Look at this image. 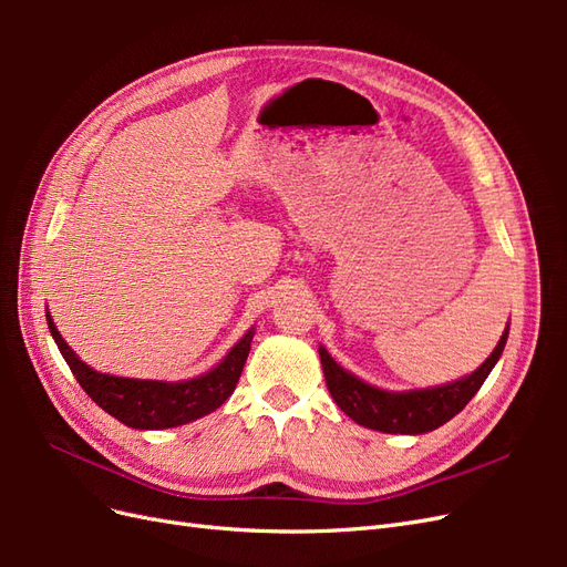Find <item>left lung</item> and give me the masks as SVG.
Instances as JSON below:
<instances>
[{
    "label": "left lung",
    "mask_w": 567,
    "mask_h": 567,
    "mask_svg": "<svg viewBox=\"0 0 567 567\" xmlns=\"http://www.w3.org/2000/svg\"><path fill=\"white\" fill-rule=\"evenodd\" d=\"M506 338L508 326L499 338V346L494 348V352L471 375H463L461 381L447 385L409 392H388L359 381L357 375L336 364L326 348H319V357L331 398L354 423L392 435H421L431 433L435 427L454 419L475 398V392L485 383L494 364L499 362Z\"/></svg>",
    "instance_id": "1"
}]
</instances>
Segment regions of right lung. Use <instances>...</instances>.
I'll return each mask as SVG.
<instances>
[{
  "label": "right lung",
  "mask_w": 567,
  "mask_h": 567,
  "mask_svg": "<svg viewBox=\"0 0 567 567\" xmlns=\"http://www.w3.org/2000/svg\"><path fill=\"white\" fill-rule=\"evenodd\" d=\"M47 323L82 390L87 392L106 414L130 427H140V431H163V427L192 423L225 404L238 383V375L244 371L250 352V340L255 333L250 329L213 371L198 375V379L165 383L123 379V375L99 373L90 369L71 348H68V342L61 338L56 323L49 312Z\"/></svg>",
  "instance_id": "1"
}]
</instances>
